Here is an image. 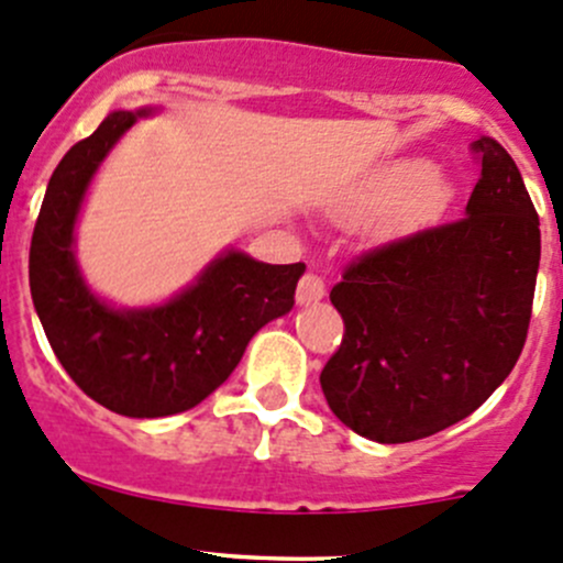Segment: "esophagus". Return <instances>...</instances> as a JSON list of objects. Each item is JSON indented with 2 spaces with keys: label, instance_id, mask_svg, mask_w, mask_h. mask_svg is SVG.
Instances as JSON below:
<instances>
[{
  "label": "esophagus",
  "instance_id": "obj_1",
  "mask_svg": "<svg viewBox=\"0 0 563 563\" xmlns=\"http://www.w3.org/2000/svg\"><path fill=\"white\" fill-rule=\"evenodd\" d=\"M323 296H325L323 277L314 275V272H307V275H301L299 288H296V301H299V305H312V301H320Z\"/></svg>",
  "mask_w": 563,
  "mask_h": 563
}]
</instances>
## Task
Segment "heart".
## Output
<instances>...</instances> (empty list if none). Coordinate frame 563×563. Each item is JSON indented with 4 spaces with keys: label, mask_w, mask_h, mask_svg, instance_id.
Masks as SVG:
<instances>
[{
    "label": "heart",
    "mask_w": 563,
    "mask_h": 563,
    "mask_svg": "<svg viewBox=\"0 0 563 563\" xmlns=\"http://www.w3.org/2000/svg\"><path fill=\"white\" fill-rule=\"evenodd\" d=\"M395 196L399 200L387 208L379 221L382 238L417 232L435 221L449 202V187L438 173H430L428 163H409L382 178L379 187L374 189L372 202H387Z\"/></svg>",
    "instance_id": "obj_1"
}]
</instances>
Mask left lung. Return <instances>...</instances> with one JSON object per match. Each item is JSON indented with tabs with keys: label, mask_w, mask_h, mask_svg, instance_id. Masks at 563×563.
Listing matches in <instances>:
<instances>
[{
	"label": "left lung",
	"mask_w": 563,
	"mask_h": 563,
	"mask_svg": "<svg viewBox=\"0 0 563 563\" xmlns=\"http://www.w3.org/2000/svg\"><path fill=\"white\" fill-rule=\"evenodd\" d=\"M465 216L361 253L331 288L344 336L320 374L357 435L409 443L473 413L512 372L532 318L540 219L494 139Z\"/></svg>",
	"instance_id": "obj_1"
}]
</instances>
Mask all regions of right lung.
I'll use <instances>...</instances> for the list:
<instances>
[{
  "mask_svg": "<svg viewBox=\"0 0 563 563\" xmlns=\"http://www.w3.org/2000/svg\"><path fill=\"white\" fill-rule=\"evenodd\" d=\"M141 114L111 111L53 170L31 234L29 286L74 385L109 411L154 419L187 411L224 385L253 333L294 307L305 264L230 251L154 310H114L96 299L74 262V221L92 173Z\"/></svg>",
  "mask_w": 563,
  "mask_h": 563,
  "instance_id": "1",
  "label": "right lung"
}]
</instances>
